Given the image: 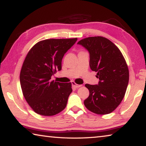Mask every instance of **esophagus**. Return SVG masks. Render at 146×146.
Instances as JSON below:
<instances>
[{
    "instance_id": "1",
    "label": "esophagus",
    "mask_w": 146,
    "mask_h": 146,
    "mask_svg": "<svg viewBox=\"0 0 146 146\" xmlns=\"http://www.w3.org/2000/svg\"><path fill=\"white\" fill-rule=\"evenodd\" d=\"M72 86H73L74 88H80V87H81V86H82V85H79V84H76L75 83V82H73L72 83Z\"/></svg>"
}]
</instances>
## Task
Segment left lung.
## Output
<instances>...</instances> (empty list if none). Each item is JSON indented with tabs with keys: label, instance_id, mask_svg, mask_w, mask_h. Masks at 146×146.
Instances as JSON below:
<instances>
[{
	"label": "left lung",
	"instance_id": "1",
	"mask_svg": "<svg viewBox=\"0 0 146 146\" xmlns=\"http://www.w3.org/2000/svg\"><path fill=\"white\" fill-rule=\"evenodd\" d=\"M77 44L88 51L90 68L99 79L98 84L85 85L90 95L84 104L96 114H109L122 102L126 91L129 82L126 62L120 49L105 37L86 38Z\"/></svg>",
	"mask_w": 146,
	"mask_h": 146
}]
</instances>
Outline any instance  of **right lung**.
Masks as SVG:
<instances>
[{
	"instance_id": "1",
	"label": "right lung",
	"mask_w": 146,
	"mask_h": 146,
	"mask_svg": "<svg viewBox=\"0 0 146 146\" xmlns=\"http://www.w3.org/2000/svg\"><path fill=\"white\" fill-rule=\"evenodd\" d=\"M77 38L46 39L36 43L27 55L20 74V82L27 102L38 114L53 116L67 105L72 92L71 83L51 80L62 69V60Z\"/></svg>"
}]
</instances>
